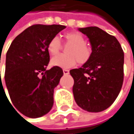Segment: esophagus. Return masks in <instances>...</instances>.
<instances>
[{
	"label": "esophagus",
	"mask_w": 134,
	"mask_h": 134,
	"mask_svg": "<svg viewBox=\"0 0 134 134\" xmlns=\"http://www.w3.org/2000/svg\"><path fill=\"white\" fill-rule=\"evenodd\" d=\"M63 72H64V75H68L70 72H69V70H68L64 69V70H63Z\"/></svg>",
	"instance_id": "34e87169"
}]
</instances>
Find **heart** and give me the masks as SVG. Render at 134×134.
I'll list each match as a JSON object with an SVG mask.
<instances>
[{"instance_id": "b5f03b06", "label": "heart", "mask_w": 134, "mask_h": 134, "mask_svg": "<svg viewBox=\"0 0 134 134\" xmlns=\"http://www.w3.org/2000/svg\"><path fill=\"white\" fill-rule=\"evenodd\" d=\"M65 46H70L66 49L67 55H60L52 58L51 64L53 66L71 68L77 62L85 64L87 62L92 55V49L87 44L84 36L79 32H70L64 34ZM48 53L55 56L60 53L62 44L58 37L55 36L49 40L47 45Z\"/></svg>"}]
</instances>
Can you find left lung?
<instances>
[{
    "mask_svg": "<svg viewBox=\"0 0 134 134\" xmlns=\"http://www.w3.org/2000/svg\"><path fill=\"white\" fill-rule=\"evenodd\" d=\"M87 36L92 55L82 67L70 70L76 104L88 112L103 111L113 104L124 79V53L118 40L97 26L79 28Z\"/></svg>",
    "mask_w": 134,
    "mask_h": 134,
    "instance_id": "obj_1",
    "label": "left lung"
}]
</instances>
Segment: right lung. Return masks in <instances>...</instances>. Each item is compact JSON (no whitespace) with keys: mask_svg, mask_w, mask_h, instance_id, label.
<instances>
[{"mask_svg":"<svg viewBox=\"0 0 134 134\" xmlns=\"http://www.w3.org/2000/svg\"><path fill=\"white\" fill-rule=\"evenodd\" d=\"M65 28L57 24L31 26L13 40L7 51V90L12 104L27 117H41L53 108L54 89L64 73L57 66L47 70V45Z\"/></svg>","mask_w":134,"mask_h":134,"instance_id":"1","label":"right lung"}]
</instances>
